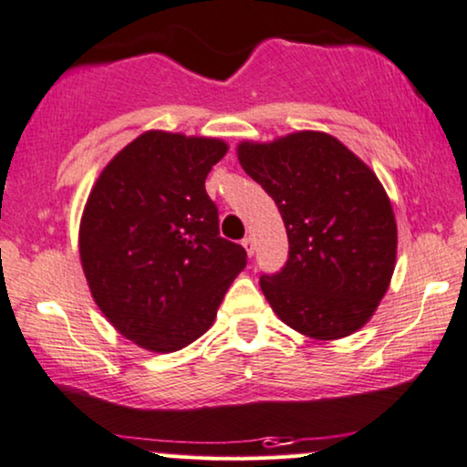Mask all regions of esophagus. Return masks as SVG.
Returning <instances> with one entry per match:
<instances>
[{
    "label": "esophagus",
    "mask_w": 467,
    "mask_h": 467,
    "mask_svg": "<svg viewBox=\"0 0 467 467\" xmlns=\"http://www.w3.org/2000/svg\"><path fill=\"white\" fill-rule=\"evenodd\" d=\"M241 245L245 247V252H247V256H254V239L252 237H245L244 241H241Z\"/></svg>",
    "instance_id": "34e87169"
}]
</instances>
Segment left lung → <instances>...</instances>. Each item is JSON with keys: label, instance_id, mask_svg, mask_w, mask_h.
Listing matches in <instances>:
<instances>
[{"label": "left lung", "instance_id": "1", "mask_svg": "<svg viewBox=\"0 0 467 467\" xmlns=\"http://www.w3.org/2000/svg\"><path fill=\"white\" fill-rule=\"evenodd\" d=\"M244 171L275 201L288 263L260 277L277 318L318 341L358 331L387 295L397 258L393 204L376 172L331 134L241 140Z\"/></svg>", "mask_w": 467, "mask_h": 467}]
</instances>
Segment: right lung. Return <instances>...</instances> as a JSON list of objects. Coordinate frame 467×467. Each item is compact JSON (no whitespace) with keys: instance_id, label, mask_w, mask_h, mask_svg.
Listing matches in <instances>:
<instances>
[{"instance_id":"right-lung-1","label":"right lung","mask_w":467,"mask_h":467,"mask_svg":"<svg viewBox=\"0 0 467 467\" xmlns=\"http://www.w3.org/2000/svg\"><path fill=\"white\" fill-rule=\"evenodd\" d=\"M228 151L222 139L149 130L104 166L87 196L78 254L110 325L149 352L169 354L213 325L241 245L220 237L204 179Z\"/></svg>"}]
</instances>
